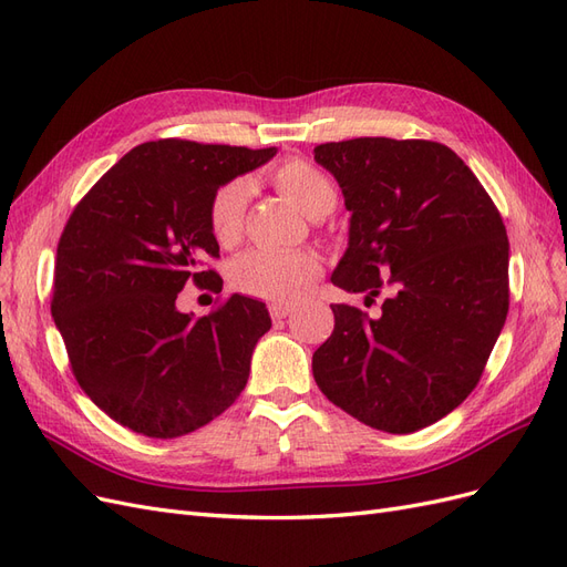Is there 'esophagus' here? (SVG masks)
Masks as SVG:
<instances>
[{
  "mask_svg": "<svg viewBox=\"0 0 567 567\" xmlns=\"http://www.w3.org/2000/svg\"><path fill=\"white\" fill-rule=\"evenodd\" d=\"M290 312H293V307H288V305H269V315H271V319L274 321H281V319H286Z\"/></svg>",
  "mask_w": 567,
  "mask_h": 567,
  "instance_id": "obj_1",
  "label": "esophagus"
}]
</instances>
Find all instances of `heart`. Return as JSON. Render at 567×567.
Segmentation results:
<instances>
[{
  "label": "heart",
  "mask_w": 567,
  "mask_h": 567,
  "mask_svg": "<svg viewBox=\"0 0 567 567\" xmlns=\"http://www.w3.org/2000/svg\"><path fill=\"white\" fill-rule=\"evenodd\" d=\"M271 182L305 215H319L336 205V186L319 167L305 161H286L274 167ZM250 184L231 179L221 184L210 203V229L221 246H231L244 227ZM321 260L310 250L255 248L231 265V284L241 293L269 302H293L321 277Z\"/></svg>",
  "instance_id": "b5f03b06"
}]
</instances>
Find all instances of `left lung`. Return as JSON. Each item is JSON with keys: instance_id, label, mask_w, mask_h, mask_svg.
<instances>
[{"instance_id": "1", "label": "left lung", "mask_w": 567, "mask_h": 567, "mask_svg": "<svg viewBox=\"0 0 567 567\" xmlns=\"http://www.w3.org/2000/svg\"><path fill=\"white\" fill-rule=\"evenodd\" d=\"M350 210L331 274L348 293H392L371 319L331 305L336 326L312 357L336 406L375 431L414 433L468 398L508 315V236L483 184L452 148L359 136L315 148Z\"/></svg>"}]
</instances>
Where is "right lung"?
Returning <instances> with one entry per match:
<instances>
[{"mask_svg":"<svg viewBox=\"0 0 567 567\" xmlns=\"http://www.w3.org/2000/svg\"><path fill=\"white\" fill-rule=\"evenodd\" d=\"M277 148L158 140L132 148L61 234L51 317L80 388L130 431L169 440L229 409L269 329L265 302L234 293L208 317L177 310L186 281L221 290L210 203Z\"/></svg>","mask_w":567,"mask_h":567,"instance_id":"1","label":"right lung"}]
</instances>
